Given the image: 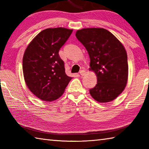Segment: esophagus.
<instances>
[{
	"instance_id": "34e87169",
	"label": "esophagus",
	"mask_w": 149,
	"mask_h": 149,
	"mask_svg": "<svg viewBox=\"0 0 149 149\" xmlns=\"http://www.w3.org/2000/svg\"><path fill=\"white\" fill-rule=\"evenodd\" d=\"M86 74V71H84V70H81V71H80V74L81 76H82V77L83 76H85Z\"/></svg>"
}]
</instances>
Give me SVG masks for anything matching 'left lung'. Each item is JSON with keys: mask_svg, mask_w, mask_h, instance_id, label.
Returning a JSON list of instances; mask_svg holds the SVG:
<instances>
[{"mask_svg": "<svg viewBox=\"0 0 149 149\" xmlns=\"http://www.w3.org/2000/svg\"><path fill=\"white\" fill-rule=\"evenodd\" d=\"M76 37L85 47L90 68L97 84L89 93L99 102H111L124 90L128 81L127 53L123 44L108 30L101 28L78 30Z\"/></svg>", "mask_w": 149, "mask_h": 149, "instance_id": "8db88e82", "label": "left lung"}]
</instances>
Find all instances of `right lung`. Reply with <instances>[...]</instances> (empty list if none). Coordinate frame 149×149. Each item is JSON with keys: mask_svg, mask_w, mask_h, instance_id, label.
Returning <instances> with one entry per match:
<instances>
[{"mask_svg": "<svg viewBox=\"0 0 149 149\" xmlns=\"http://www.w3.org/2000/svg\"><path fill=\"white\" fill-rule=\"evenodd\" d=\"M72 32L65 28L47 29L27 46L22 58V71L28 88L40 99L53 101L63 95L72 77L65 72L59 50Z\"/></svg>", "mask_w": 149, "mask_h": 149, "instance_id": "1", "label": "right lung"}]
</instances>
